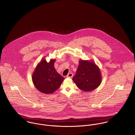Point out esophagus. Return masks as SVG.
Returning a JSON list of instances; mask_svg holds the SVG:
<instances>
[{
  "mask_svg": "<svg viewBox=\"0 0 135 135\" xmlns=\"http://www.w3.org/2000/svg\"><path fill=\"white\" fill-rule=\"evenodd\" d=\"M73 76V74L72 73H70L68 74V75L66 76V77H67L68 78H72Z\"/></svg>",
  "mask_w": 135,
  "mask_h": 135,
  "instance_id": "obj_1",
  "label": "esophagus"
}]
</instances>
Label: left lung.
Masks as SVG:
<instances>
[{
	"label": "left lung",
	"instance_id": "1",
	"mask_svg": "<svg viewBox=\"0 0 135 135\" xmlns=\"http://www.w3.org/2000/svg\"><path fill=\"white\" fill-rule=\"evenodd\" d=\"M73 80L80 90L85 92L92 91L101 84L100 70L92 60H80Z\"/></svg>",
	"mask_w": 135,
	"mask_h": 135
}]
</instances>
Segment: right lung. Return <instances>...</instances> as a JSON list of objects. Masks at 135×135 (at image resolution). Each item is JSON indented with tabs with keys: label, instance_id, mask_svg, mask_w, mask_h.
<instances>
[{
	"label": "right lung",
	"instance_id": "obj_1",
	"mask_svg": "<svg viewBox=\"0 0 135 135\" xmlns=\"http://www.w3.org/2000/svg\"><path fill=\"white\" fill-rule=\"evenodd\" d=\"M56 59L47 62L45 59L37 65L32 76L34 86L41 92L49 94L56 91L61 86L64 78L58 73L55 67Z\"/></svg>",
	"mask_w": 135,
	"mask_h": 135
}]
</instances>
